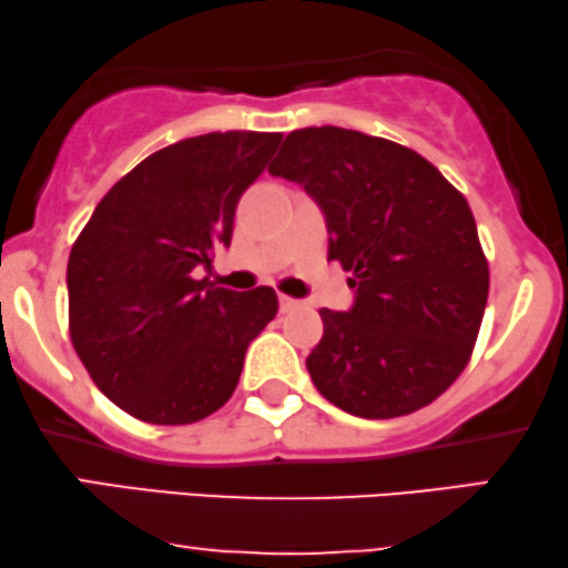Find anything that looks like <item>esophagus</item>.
<instances>
[{"label":"esophagus","instance_id":"34e87169","mask_svg":"<svg viewBox=\"0 0 568 568\" xmlns=\"http://www.w3.org/2000/svg\"><path fill=\"white\" fill-rule=\"evenodd\" d=\"M300 305H302L300 300H292V297H286V294H278V311H282V313H292V311H297Z\"/></svg>","mask_w":568,"mask_h":568}]
</instances>
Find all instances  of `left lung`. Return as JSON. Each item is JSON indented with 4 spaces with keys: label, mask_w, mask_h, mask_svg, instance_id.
I'll return each mask as SVG.
<instances>
[{
    "label": "left lung",
    "mask_w": 568,
    "mask_h": 568,
    "mask_svg": "<svg viewBox=\"0 0 568 568\" xmlns=\"http://www.w3.org/2000/svg\"><path fill=\"white\" fill-rule=\"evenodd\" d=\"M274 176L326 216L328 261L349 271L347 313L323 307L307 371L355 417L409 415L438 399L473 355L488 261L464 195L419 153L344 128L286 135Z\"/></svg>",
    "instance_id": "obj_1"
}]
</instances>
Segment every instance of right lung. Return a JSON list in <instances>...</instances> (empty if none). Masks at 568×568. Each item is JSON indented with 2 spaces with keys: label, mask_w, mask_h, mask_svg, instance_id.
<instances>
[{
  "label": "right lung",
  "mask_w": 568,
  "mask_h": 568,
  "mask_svg": "<svg viewBox=\"0 0 568 568\" xmlns=\"http://www.w3.org/2000/svg\"><path fill=\"white\" fill-rule=\"evenodd\" d=\"M278 132H209L140 161L95 205L68 263L70 336L106 399L153 425L209 417L237 388L276 292L193 278L230 247L234 211Z\"/></svg>",
  "instance_id": "1"
}]
</instances>
